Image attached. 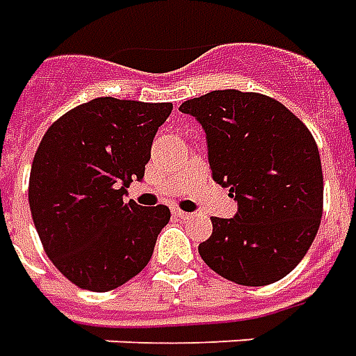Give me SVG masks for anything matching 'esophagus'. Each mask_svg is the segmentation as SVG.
Returning <instances> with one entry per match:
<instances>
[{
    "mask_svg": "<svg viewBox=\"0 0 356 356\" xmlns=\"http://www.w3.org/2000/svg\"><path fill=\"white\" fill-rule=\"evenodd\" d=\"M174 214H176L178 218H182V220H190V218H191L190 213H186V211H180V209H176V211H174Z\"/></svg>",
    "mask_w": 356,
    "mask_h": 356,
    "instance_id": "esophagus-1",
    "label": "esophagus"
}]
</instances>
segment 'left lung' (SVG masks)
Listing matches in <instances>:
<instances>
[{
    "instance_id": "left-lung-1",
    "label": "left lung",
    "mask_w": 356,
    "mask_h": 356,
    "mask_svg": "<svg viewBox=\"0 0 356 356\" xmlns=\"http://www.w3.org/2000/svg\"><path fill=\"white\" fill-rule=\"evenodd\" d=\"M203 126L214 182L238 201L213 216L201 259L239 286H268L301 263L324 205L318 145L291 111L268 95L214 90L180 105Z\"/></svg>"
}]
</instances>
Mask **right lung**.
Returning a JSON list of instances; mask_svg holds the SVG:
<instances>
[{"instance_id":"obj_1","label":"right lung","mask_w":356,"mask_h":356,"mask_svg":"<svg viewBox=\"0 0 356 356\" xmlns=\"http://www.w3.org/2000/svg\"><path fill=\"white\" fill-rule=\"evenodd\" d=\"M172 103L97 97L57 118L38 147L29 203L45 254L74 286L111 291L147 266L166 205L122 195L142 180Z\"/></svg>"}]
</instances>
